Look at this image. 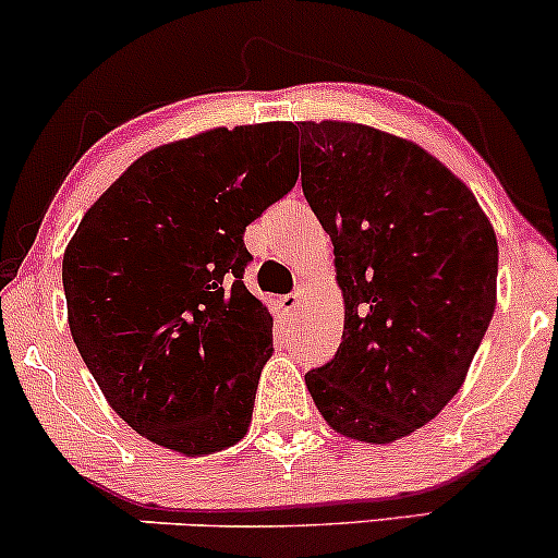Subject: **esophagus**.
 Wrapping results in <instances>:
<instances>
[{"label": "esophagus", "mask_w": 558, "mask_h": 558, "mask_svg": "<svg viewBox=\"0 0 558 558\" xmlns=\"http://www.w3.org/2000/svg\"><path fill=\"white\" fill-rule=\"evenodd\" d=\"M302 298H305V290H302V287H300L298 292L287 294V298L281 300V305H284V311L290 313V315H298V313L302 311V302H305V300H302Z\"/></svg>", "instance_id": "esophagus-1"}]
</instances>
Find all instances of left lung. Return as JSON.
<instances>
[{
  "instance_id": "8db88e82",
  "label": "left lung",
  "mask_w": 558,
  "mask_h": 558,
  "mask_svg": "<svg viewBox=\"0 0 558 558\" xmlns=\"http://www.w3.org/2000/svg\"><path fill=\"white\" fill-rule=\"evenodd\" d=\"M294 132L343 294L339 352L305 385L339 435L396 442L465 383L497 305V235L469 185L418 144L331 119Z\"/></svg>"
}]
</instances>
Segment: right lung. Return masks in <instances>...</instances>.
Segmentation results:
<instances>
[{
  "label": "right lung",
  "instance_id": "right-lung-1",
  "mask_svg": "<svg viewBox=\"0 0 558 558\" xmlns=\"http://www.w3.org/2000/svg\"><path fill=\"white\" fill-rule=\"evenodd\" d=\"M290 123L206 129L123 170L69 240V331L123 422L181 456L247 435L274 318L243 284V232L279 202Z\"/></svg>",
  "mask_w": 558,
  "mask_h": 558
}]
</instances>
